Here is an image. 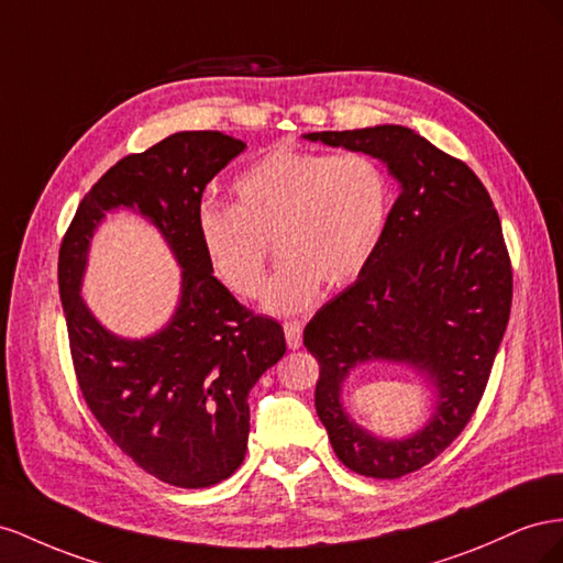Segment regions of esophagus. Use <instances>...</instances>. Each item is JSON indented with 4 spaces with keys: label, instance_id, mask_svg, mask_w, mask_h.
<instances>
[{
    "label": "esophagus",
    "instance_id": "esophagus-1",
    "mask_svg": "<svg viewBox=\"0 0 563 563\" xmlns=\"http://www.w3.org/2000/svg\"><path fill=\"white\" fill-rule=\"evenodd\" d=\"M285 330V342L290 349H299L301 346V336H303V328L299 320H287V323L283 325Z\"/></svg>",
    "mask_w": 563,
    "mask_h": 563
}]
</instances>
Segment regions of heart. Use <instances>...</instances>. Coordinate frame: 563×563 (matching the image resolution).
<instances>
[{"mask_svg":"<svg viewBox=\"0 0 563 563\" xmlns=\"http://www.w3.org/2000/svg\"><path fill=\"white\" fill-rule=\"evenodd\" d=\"M235 205L202 202L196 217L207 266L240 297L264 287L273 235L278 271L264 292L273 313L311 307L371 264L391 210L389 176L365 153L273 146L238 174Z\"/></svg>","mask_w":563,"mask_h":563,"instance_id":"1","label":"heart"}]
</instances>
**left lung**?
I'll use <instances>...</instances> for the list:
<instances>
[{
    "mask_svg": "<svg viewBox=\"0 0 563 563\" xmlns=\"http://www.w3.org/2000/svg\"><path fill=\"white\" fill-rule=\"evenodd\" d=\"M303 139L377 157L398 181L371 264L303 330L320 365L316 412L336 457L356 474L398 478L443 453L484 396L511 307L500 217L467 165L408 126ZM367 362L408 366L430 384L432 417L422 430L382 440L352 420L343 382Z\"/></svg>",
    "mask_w": 563,
    "mask_h": 563,
    "instance_id": "left-lung-1",
    "label": "left lung"
}]
</instances>
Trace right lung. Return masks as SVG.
<instances>
[{
    "instance_id": "right-lung-1",
    "label": "right lung",
    "mask_w": 563,
    "mask_h": 563,
    "mask_svg": "<svg viewBox=\"0 0 563 563\" xmlns=\"http://www.w3.org/2000/svg\"><path fill=\"white\" fill-rule=\"evenodd\" d=\"M243 151V141L221 132H176L122 157L79 202L58 254V292L87 406L122 453L179 488L214 486L243 464L247 394L285 353L280 323L240 307L198 243L202 192ZM118 209L148 220L183 268L173 318L139 341L108 331L81 299L92 233Z\"/></svg>"
}]
</instances>
